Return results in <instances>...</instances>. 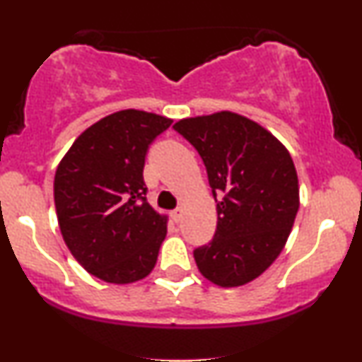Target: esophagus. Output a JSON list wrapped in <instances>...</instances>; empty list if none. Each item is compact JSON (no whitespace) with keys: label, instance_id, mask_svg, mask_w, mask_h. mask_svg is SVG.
Listing matches in <instances>:
<instances>
[{"label":"esophagus","instance_id":"esophagus-1","mask_svg":"<svg viewBox=\"0 0 362 362\" xmlns=\"http://www.w3.org/2000/svg\"><path fill=\"white\" fill-rule=\"evenodd\" d=\"M182 218H184V211L182 209H175V211H172V219L175 223H180L182 221Z\"/></svg>","mask_w":362,"mask_h":362}]
</instances>
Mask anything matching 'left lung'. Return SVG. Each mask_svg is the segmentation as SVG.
<instances>
[{"label":"left lung","mask_w":362,"mask_h":362,"mask_svg":"<svg viewBox=\"0 0 362 362\" xmlns=\"http://www.w3.org/2000/svg\"><path fill=\"white\" fill-rule=\"evenodd\" d=\"M173 129L201 155L218 211L216 233L195 248L206 279L247 284L277 259L291 233L300 189L293 158L253 120L218 112L178 120Z\"/></svg>","instance_id":"left-lung-1"}]
</instances>
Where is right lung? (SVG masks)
<instances>
[{"instance_id":"1","label":"right lung","mask_w":362,"mask_h":362,"mask_svg":"<svg viewBox=\"0 0 362 362\" xmlns=\"http://www.w3.org/2000/svg\"><path fill=\"white\" fill-rule=\"evenodd\" d=\"M172 120L120 110L86 129L54 177L62 238L85 271L114 284L146 277L167 235V218L148 204L143 168L149 144Z\"/></svg>"}]
</instances>
